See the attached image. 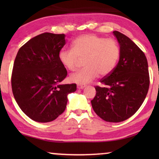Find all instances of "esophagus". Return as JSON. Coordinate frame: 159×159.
I'll return each mask as SVG.
<instances>
[{
  "label": "esophagus",
  "mask_w": 159,
  "mask_h": 159,
  "mask_svg": "<svg viewBox=\"0 0 159 159\" xmlns=\"http://www.w3.org/2000/svg\"><path fill=\"white\" fill-rule=\"evenodd\" d=\"M84 87H85L84 84H78L77 88V89H79V90H81V89H83Z\"/></svg>",
  "instance_id": "34e87169"
}]
</instances>
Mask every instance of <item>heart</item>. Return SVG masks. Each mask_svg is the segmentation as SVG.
Masks as SVG:
<instances>
[{"instance_id":"1","label":"heart","mask_w":159,"mask_h":159,"mask_svg":"<svg viewBox=\"0 0 159 159\" xmlns=\"http://www.w3.org/2000/svg\"><path fill=\"white\" fill-rule=\"evenodd\" d=\"M73 48H63L58 53L61 64L69 71L77 69L80 60L84 61L85 69L69 77L71 82L88 83L98 75H109L114 70L120 56V48L114 39H106L96 34H84L73 41Z\"/></svg>"}]
</instances>
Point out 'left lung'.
<instances>
[{"instance_id":"obj_1","label":"left lung","mask_w":159,"mask_h":159,"mask_svg":"<svg viewBox=\"0 0 159 159\" xmlns=\"http://www.w3.org/2000/svg\"><path fill=\"white\" fill-rule=\"evenodd\" d=\"M113 33L120 46L119 61L109 75L95 87L91 101L98 116L108 122H120L136 113L149 89L148 65L145 53L133 41L118 31Z\"/></svg>"}]
</instances>
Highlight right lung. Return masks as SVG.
Returning a JSON list of instances; mask_svg holds the SVG:
<instances>
[{
    "mask_svg": "<svg viewBox=\"0 0 159 159\" xmlns=\"http://www.w3.org/2000/svg\"><path fill=\"white\" fill-rule=\"evenodd\" d=\"M64 34L45 32L19 48L11 75L14 98L21 111L38 122L53 121L66 109L67 95L77 84H61L67 71L58 59Z\"/></svg>",
    "mask_w": 159,
    "mask_h": 159,
    "instance_id": "obj_1",
    "label": "right lung"
}]
</instances>
